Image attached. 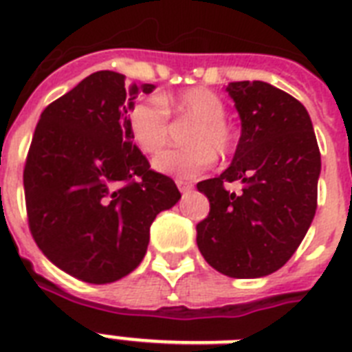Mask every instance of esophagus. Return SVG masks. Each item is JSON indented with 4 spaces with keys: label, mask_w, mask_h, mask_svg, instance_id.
Returning a JSON list of instances; mask_svg holds the SVG:
<instances>
[{
    "label": "esophagus",
    "mask_w": 352,
    "mask_h": 352,
    "mask_svg": "<svg viewBox=\"0 0 352 352\" xmlns=\"http://www.w3.org/2000/svg\"><path fill=\"white\" fill-rule=\"evenodd\" d=\"M177 188L181 190V192H188V190H192V182L182 181V179H177Z\"/></svg>",
    "instance_id": "34e87169"
}]
</instances>
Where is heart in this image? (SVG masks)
Listing matches in <instances>:
<instances>
[{
    "instance_id": "obj_1",
    "label": "heart",
    "mask_w": 352,
    "mask_h": 352,
    "mask_svg": "<svg viewBox=\"0 0 352 352\" xmlns=\"http://www.w3.org/2000/svg\"><path fill=\"white\" fill-rule=\"evenodd\" d=\"M170 113L195 122L188 133L186 149L164 151L153 160L160 173L193 179L208 170L215 159H226L234 149V133L226 124L225 102L204 87L181 95H160L135 102L127 111L133 142L146 155L159 153L170 140Z\"/></svg>"
}]
</instances>
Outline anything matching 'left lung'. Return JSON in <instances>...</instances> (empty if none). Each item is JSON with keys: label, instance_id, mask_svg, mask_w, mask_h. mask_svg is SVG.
I'll return each instance as SVG.
<instances>
[{"label": "left lung", "instance_id": "left-lung-1", "mask_svg": "<svg viewBox=\"0 0 352 352\" xmlns=\"http://www.w3.org/2000/svg\"><path fill=\"white\" fill-rule=\"evenodd\" d=\"M226 93L241 118L232 164L199 182L210 214L197 225V246L228 278H263L289 261L311 226L322 157L301 102L267 82H232ZM241 180L243 193L224 190Z\"/></svg>", "mask_w": 352, "mask_h": 352}]
</instances>
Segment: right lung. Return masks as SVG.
Returning <instances> with one entry per match:
<instances>
[{"mask_svg":"<svg viewBox=\"0 0 352 352\" xmlns=\"http://www.w3.org/2000/svg\"><path fill=\"white\" fill-rule=\"evenodd\" d=\"M153 84L98 71L43 109L23 171L30 234L52 265L113 283L140 265L149 226L181 199L133 144L127 111Z\"/></svg>","mask_w":352,"mask_h":352,"instance_id":"add662e5","label":"right lung"}]
</instances>
